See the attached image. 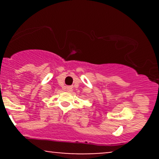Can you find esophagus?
Returning a JSON list of instances; mask_svg holds the SVG:
<instances>
[{
    "label": "esophagus",
    "instance_id": "obj_1",
    "mask_svg": "<svg viewBox=\"0 0 159 159\" xmlns=\"http://www.w3.org/2000/svg\"><path fill=\"white\" fill-rule=\"evenodd\" d=\"M72 86H66V90L67 92H70V91H72Z\"/></svg>",
    "mask_w": 159,
    "mask_h": 159
}]
</instances>
